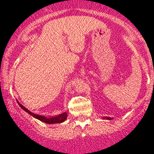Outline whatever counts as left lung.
<instances>
[{
    "label": "left lung",
    "instance_id": "left-lung-1",
    "mask_svg": "<svg viewBox=\"0 0 154 154\" xmlns=\"http://www.w3.org/2000/svg\"><path fill=\"white\" fill-rule=\"evenodd\" d=\"M106 118V119H107V120H111V119H112V118H109V117H106V118ZM104 118H103V119H104Z\"/></svg>",
    "mask_w": 154,
    "mask_h": 154
}]
</instances>
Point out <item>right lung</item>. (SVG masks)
I'll use <instances>...</instances> for the list:
<instances>
[{
	"instance_id": "1",
	"label": "right lung",
	"mask_w": 154,
	"mask_h": 154,
	"mask_svg": "<svg viewBox=\"0 0 154 154\" xmlns=\"http://www.w3.org/2000/svg\"><path fill=\"white\" fill-rule=\"evenodd\" d=\"M18 104L19 105V106H20L23 110H25L26 112H27L29 115H30L31 116H33V118H36V119L39 120V121H42V122L45 123V124H60V123H62L63 122V121H66V118H67V113H66V112H63V113L60 114V115H57V116L52 117V118H45V117L44 116H41V115H36V114L32 113V112H30L28 109H26L25 106H23L22 104H20L19 102H18Z\"/></svg>"
}]
</instances>
